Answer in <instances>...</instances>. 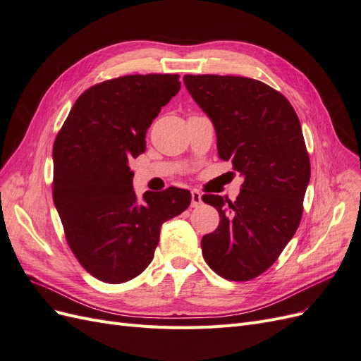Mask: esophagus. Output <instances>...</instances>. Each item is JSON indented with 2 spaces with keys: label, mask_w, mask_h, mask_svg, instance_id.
I'll list each match as a JSON object with an SVG mask.
<instances>
[{
  "label": "esophagus",
  "mask_w": 361,
  "mask_h": 361,
  "mask_svg": "<svg viewBox=\"0 0 361 361\" xmlns=\"http://www.w3.org/2000/svg\"><path fill=\"white\" fill-rule=\"evenodd\" d=\"M203 203L202 200V194L199 191H192L191 192V206L192 207H199Z\"/></svg>",
  "instance_id": "34e87169"
}]
</instances>
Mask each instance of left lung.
Here are the masks:
<instances>
[{"label": "left lung", "mask_w": 361, "mask_h": 361, "mask_svg": "<svg viewBox=\"0 0 361 361\" xmlns=\"http://www.w3.org/2000/svg\"><path fill=\"white\" fill-rule=\"evenodd\" d=\"M185 87L211 118L221 159L241 173L236 202L203 195L220 224L202 251L218 276L245 281L267 271L297 232L310 161L297 113L269 85L232 75H185Z\"/></svg>", "instance_id": "8db88e82"}]
</instances>
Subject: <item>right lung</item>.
Here are the masks:
<instances>
[{
	"label": "right lung",
	"instance_id": "1",
	"mask_svg": "<svg viewBox=\"0 0 361 361\" xmlns=\"http://www.w3.org/2000/svg\"><path fill=\"white\" fill-rule=\"evenodd\" d=\"M180 89L179 75H126L85 90L52 149V195L71 250L97 280L123 283L154 259L164 221L191 203L188 190L138 199L129 161L147 128Z\"/></svg>",
	"mask_w": 361,
	"mask_h": 361
}]
</instances>
